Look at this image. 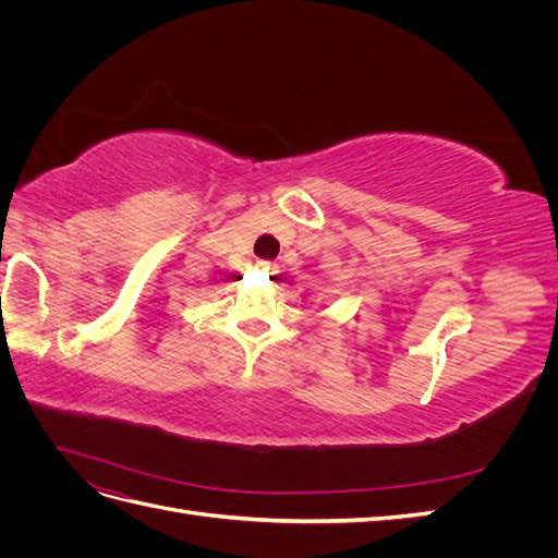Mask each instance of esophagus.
<instances>
[{
    "mask_svg": "<svg viewBox=\"0 0 558 558\" xmlns=\"http://www.w3.org/2000/svg\"><path fill=\"white\" fill-rule=\"evenodd\" d=\"M256 267H258V269H263V272H275V269H277V265H275V263H269V260H258V263H256Z\"/></svg>",
    "mask_w": 558,
    "mask_h": 558,
    "instance_id": "1",
    "label": "esophagus"
}]
</instances>
